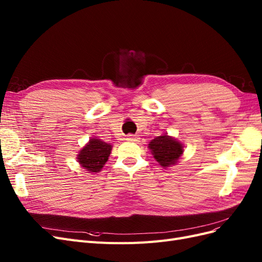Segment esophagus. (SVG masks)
<instances>
[{"instance_id": "34e87169", "label": "esophagus", "mask_w": 262, "mask_h": 262, "mask_svg": "<svg viewBox=\"0 0 262 262\" xmlns=\"http://www.w3.org/2000/svg\"><path fill=\"white\" fill-rule=\"evenodd\" d=\"M126 140L131 142H136L138 141V138L136 136H133V134H128V136H126Z\"/></svg>"}]
</instances>
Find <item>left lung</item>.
Wrapping results in <instances>:
<instances>
[{
	"instance_id": "left-lung-1",
	"label": "left lung",
	"mask_w": 262,
	"mask_h": 262,
	"mask_svg": "<svg viewBox=\"0 0 262 262\" xmlns=\"http://www.w3.org/2000/svg\"><path fill=\"white\" fill-rule=\"evenodd\" d=\"M148 147L154 155L155 160L163 167H168L170 165L176 164L181 156L184 149L182 145L168 136L157 137L149 142Z\"/></svg>"
}]
</instances>
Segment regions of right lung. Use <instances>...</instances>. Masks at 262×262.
Instances as JSON below:
<instances>
[{
    "label": "right lung",
    "mask_w": 262,
    "mask_h": 262,
    "mask_svg": "<svg viewBox=\"0 0 262 262\" xmlns=\"http://www.w3.org/2000/svg\"><path fill=\"white\" fill-rule=\"evenodd\" d=\"M113 146L97 139L90 140L89 144L77 155L78 163L90 172H98L108 161Z\"/></svg>",
    "instance_id": "right-lung-1"
}]
</instances>
